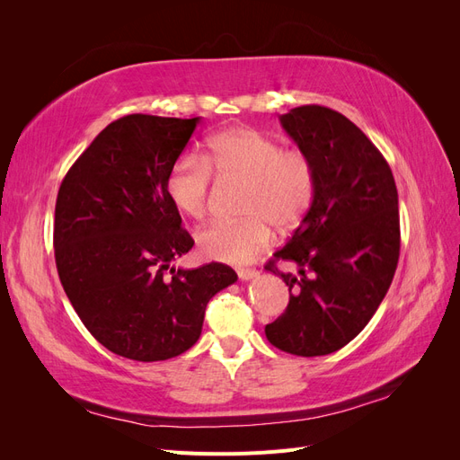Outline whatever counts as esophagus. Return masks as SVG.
<instances>
[{
	"label": "esophagus",
	"instance_id": "obj_1",
	"mask_svg": "<svg viewBox=\"0 0 460 460\" xmlns=\"http://www.w3.org/2000/svg\"><path fill=\"white\" fill-rule=\"evenodd\" d=\"M238 276L240 280H253V278L257 276V270L255 269H247V267H238Z\"/></svg>",
	"mask_w": 460,
	"mask_h": 460
}]
</instances>
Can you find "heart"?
<instances>
[{
	"label": "heart",
	"instance_id": "1",
	"mask_svg": "<svg viewBox=\"0 0 460 460\" xmlns=\"http://www.w3.org/2000/svg\"><path fill=\"white\" fill-rule=\"evenodd\" d=\"M211 172L218 180L243 182L240 220H215L198 232V249L207 259L245 262L272 242V228H297L316 196V171L299 149H284L274 137L230 128L207 142L201 157L182 155L164 180L166 198L178 213L201 218L208 205Z\"/></svg>",
	"mask_w": 460,
	"mask_h": 460
}]
</instances>
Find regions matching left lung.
Returning a JSON list of instances; mask_svg holds the SVG:
<instances>
[{"instance_id":"1","label":"left lung","mask_w":460,"mask_h":460,"mask_svg":"<svg viewBox=\"0 0 460 460\" xmlns=\"http://www.w3.org/2000/svg\"><path fill=\"white\" fill-rule=\"evenodd\" d=\"M280 122L314 164L316 196L264 267L289 288L286 311L264 333L291 355H330L358 336L394 280L401 247L397 188L382 153L338 111L303 105ZM278 260L296 261L300 274L280 273Z\"/></svg>"}]
</instances>
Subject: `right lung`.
<instances>
[{
    "label": "right lung",
    "instance_id": "obj_1",
    "mask_svg": "<svg viewBox=\"0 0 460 460\" xmlns=\"http://www.w3.org/2000/svg\"><path fill=\"white\" fill-rule=\"evenodd\" d=\"M198 122L140 113L111 122L55 203V264L68 301L103 347L142 363L188 351L208 299L238 280L222 262L171 267L193 240L164 180Z\"/></svg>",
    "mask_w": 460,
    "mask_h": 460
}]
</instances>
